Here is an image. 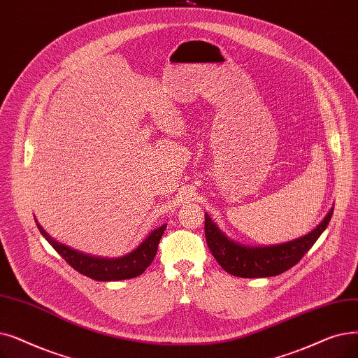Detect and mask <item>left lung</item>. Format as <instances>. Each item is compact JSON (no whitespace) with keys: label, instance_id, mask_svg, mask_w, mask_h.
Instances as JSON below:
<instances>
[{"label":"left lung","instance_id":"8db88e82","mask_svg":"<svg viewBox=\"0 0 358 358\" xmlns=\"http://www.w3.org/2000/svg\"><path fill=\"white\" fill-rule=\"evenodd\" d=\"M334 206L319 225L295 240L271 245H247L224 234L205 212L206 243L216 262L231 275L240 278L276 276L297 265L328 227Z\"/></svg>","mask_w":358,"mask_h":358}]
</instances>
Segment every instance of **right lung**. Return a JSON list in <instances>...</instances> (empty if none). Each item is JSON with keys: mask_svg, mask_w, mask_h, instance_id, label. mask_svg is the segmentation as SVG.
<instances>
[{"mask_svg": "<svg viewBox=\"0 0 358 358\" xmlns=\"http://www.w3.org/2000/svg\"><path fill=\"white\" fill-rule=\"evenodd\" d=\"M38 229L45 237L57 253L63 257L69 265L80 272L82 275L95 279V281H122V279H130L142 275L146 268L153 262L158 252V244L166 228V224L152 229L148 237L138 244L130 253L120 257H101L92 256L83 252L76 250L63 243L54 240L42 225L35 220Z\"/></svg>", "mask_w": 358, "mask_h": 358, "instance_id": "add662e5", "label": "right lung"}]
</instances>
